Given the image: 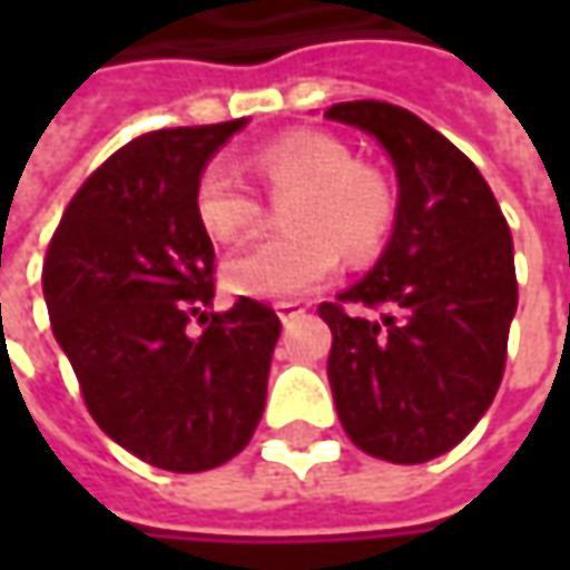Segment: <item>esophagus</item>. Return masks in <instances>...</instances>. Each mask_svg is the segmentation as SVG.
I'll list each match as a JSON object with an SVG mask.
<instances>
[{"label":"esophagus","instance_id":"obj_1","mask_svg":"<svg viewBox=\"0 0 570 570\" xmlns=\"http://www.w3.org/2000/svg\"><path fill=\"white\" fill-rule=\"evenodd\" d=\"M275 314H278V320L288 326V323H295V320L304 314V307H301V304H292V301H282V304H275Z\"/></svg>","mask_w":570,"mask_h":570}]
</instances>
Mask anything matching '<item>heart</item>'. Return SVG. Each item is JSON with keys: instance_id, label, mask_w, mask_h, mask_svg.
Masks as SVG:
<instances>
[{"instance_id": "1", "label": "heart", "mask_w": 570, "mask_h": 570, "mask_svg": "<svg viewBox=\"0 0 570 570\" xmlns=\"http://www.w3.org/2000/svg\"><path fill=\"white\" fill-rule=\"evenodd\" d=\"M250 167L273 196H292L285 225L292 234L259 240L225 263L234 295L285 301L323 285L340 269L342 250L362 263L381 250L393 225V193L374 167L320 132H295L256 148ZM196 218L212 240L234 244L259 228L263 203L234 167L208 165L193 193Z\"/></svg>"}]
</instances>
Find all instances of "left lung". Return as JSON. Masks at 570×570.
Segmentation results:
<instances>
[{"instance_id": "obj_1", "label": "left lung", "mask_w": 570, "mask_h": 570, "mask_svg": "<svg viewBox=\"0 0 570 570\" xmlns=\"http://www.w3.org/2000/svg\"><path fill=\"white\" fill-rule=\"evenodd\" d=\"M396 167V225L377 266L317 314L333 330L330 386L355 448L390 463L453 450L492 405L517 311L511 228L470 158L386 100H345ZM348 303L381 309L367 321Z\"/></svg>"}]
</instances>
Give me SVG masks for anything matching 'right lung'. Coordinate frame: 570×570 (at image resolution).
Here are the masks:
<instances>
[{"label":"right lung","mask_w":570,"mask_h":570,"mask_svg":"<svg viewBox=\"0 0 570 570\" xmlns=\"http://www.w3.org/2000/svg\"><path fill=\"white\" fill-rule=\"evenodd\" d=\"M247 120L145 132L81 184L43 259V297L91 419L132 456L206 472L250 444L282 323L215 297V247L193 193ZM207 323L189 337L186 323Z\"/></svg>","instance_id":"obj_1"}]
</instances>
